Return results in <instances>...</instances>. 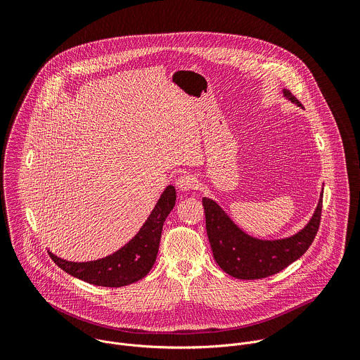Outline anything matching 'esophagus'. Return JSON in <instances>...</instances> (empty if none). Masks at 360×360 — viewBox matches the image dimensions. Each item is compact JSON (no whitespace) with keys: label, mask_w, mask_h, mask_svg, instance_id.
Listing matches in <instances>:
<instances>
[{"label":"esophagus","mask_w":360,"mask_h":360,"mask_svg":"<svg viewBox=\"0 0 360 360\" xmlns=\"http://www.w3.org/2000/svg\"><path fill=\"white\" fill-rule=\"evenodd\" d=\"M198 181L196 178L192 175V174H182L178 179H176V186L181 189V191H192L195 189Z\"/></svg>","instance_id":"obj_1"}]
</instances>
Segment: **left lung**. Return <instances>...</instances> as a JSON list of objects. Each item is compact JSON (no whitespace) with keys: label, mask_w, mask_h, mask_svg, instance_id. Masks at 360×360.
Returning <instances> with one entry per match:
<instances>
[{"label":"left lung","mask_w":360,"mask_h":360,"mask_svg":"<svg viewBox=\"0 0 360 360\" xmlns=\"http://www.w3.org/2000/svg\"><path fill=\"white\" fill-rule=\"evenodd\" d=\"M283 95L293 104L302 105L283 89ZM322 195L318 208L300 232L279 240H261L242 232L212 199L202 198L207 219V233L217 264L228 275L238 279H262L289 266L312 245L322 217Z\"/></svg>","instance_id":"left-lung-1"}]
</instances>
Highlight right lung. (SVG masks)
I'll use <instances>...</instances> for the list:
<instances>
[{"instance_id":"1","label":"right lung","mask_w":360,"mask_h":360,"mask_svg":"<svg viewBox=\"0 0 360 360\" xmlns=\"http://www.w3.org/2000/svg\"><path fill=\"white\" fill-rule=\"evenodd\" d=\"M176 192L167 186L155 208L142 225L139 232L115 253L91 262H68L49 252L51 259L74 278L96 286L120 288L134 283L149 274L155 264L162 226L175 207Z\"/></svg>"}]
</instances>
